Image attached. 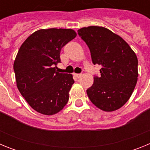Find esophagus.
<instances>
[{
	"instance_id": "1",
	"label": "esophagus",
	"mask_w": 150,
	"mask_h": 150,
	"mask_svg": "<svg viewBox=\"0 0 150 150\" xmlns=\"http://www.w3.org/2000/svg\"><path fill=\"white\" fill-rule=\"evenodd\" d=\"M74 76H76V78H79V77H81L82 74H74Z\"/></svg>"
}]
</instances>
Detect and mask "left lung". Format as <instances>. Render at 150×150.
<instances>
[{"instance_id": "obj_1", "label": "left lung", "mask_w": 150, "mask_h": 150, "mask_svg": "<svg viewBox=\"0 0 150 150\" xmlns=\"http://www.w3.org/2000/svg\"><path fill=\"white\" fill-rule=\"evenodd\" d=\"M78 34L88 46L94 64L101 66L100 76H95L93 85L86 90L90 100L106 112L120 109L137 84V55L120 36L106 28H82Z\"/></svg>"}]
</instances>
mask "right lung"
Returning <instances> with one entry per match:
<instances>
[{
	"label": "right lung",
	"instance_id": "right-lung-1",
	"mask_svg": "<svg viewBox=\"0 0 150 150\" xmlns=\"http://www.w3.org/2000/svg\"><path fill=\"white\" fill-rule=\"evenodd\" d=\"M73 29H40L19 48L13 69L21 95L34 110L51 116L62 110L74 83L72 74L56 71L64 46L76 38Z\"/></svg>",
	"mask_w": 150,
	"mask_h": 150
}]
</instances>
